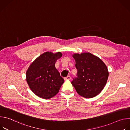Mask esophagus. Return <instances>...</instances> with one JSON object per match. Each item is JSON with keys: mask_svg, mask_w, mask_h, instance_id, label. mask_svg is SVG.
<instances>
[{"mask_svg": "<svg viewBox=\"0 0 130 130\" xmlns=\"http://www.w3.org/2000/svg\"><path fill=\"white\" fill-rule=\"evenodd\" d=\"M70 79H71V77H70L69 76H67V77L64 78V80H65V81H68V80H70Z\"/></svg>", "mask_w": 130, "mask_h": 130, "instance_id": "esophagus-1", "label": "esophagus"}]
</instances>
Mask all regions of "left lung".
I'll use <instances>...</instances> for the list:
<instances>
[{
  "instance_id": "1",
  "label": "left lung",
  "mask_w": 130,
  "mask_h": 130,
  "mask_svg": "<svg viewBox=\"0 0 130 130\" xmlns=\"http://www.w3.org/2000/svg\"><path fill=\"white\" fill-rule=\"evenodd\" d=\"M78 77L71 82L77 93L85 98L98 95L105 87L108 71L104 63L89 52L73 53Z\"/></svg>"
}]
</instances>
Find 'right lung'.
Returning a JSON list of instances; mask_svg holds the SVG:
<instances>
[{"label": "right lung", "instance_id": "1", "mask_svg": "<svg viewBox=\"0 0 130 130\" xmlns=\"http://www.w3.org/2000/svg\"><path fill=\"white\" fill-rule=\"evenodd\" d=\"M62 56L61 52H45L30 64L26 71V80L35 95L48 99L58 93L64 80L55 64Z\"/></svg>", "mask_w": 130, "mask_h": 130}]
</instances>
